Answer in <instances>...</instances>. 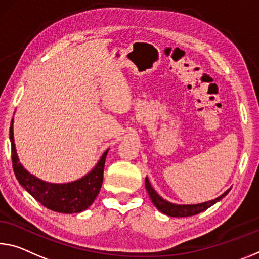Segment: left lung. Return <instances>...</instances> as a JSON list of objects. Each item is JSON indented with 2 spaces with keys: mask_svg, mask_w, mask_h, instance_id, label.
Instances as JSON below:
<instances>
[{
  "mask_svg": "<svg viewBox=\"0 0 259 259\" xmlns=\"http://www.w3.org/2000/svg\"><path fill=\"white\" fill-rule=\"evenodd\" d=\"M145 188L147 190V194H149L152 203L154 204V206L158 208L160 212H162L163 214L169 215V217H191L195 214H198V213L207 210L208 207H211L212 205H214L217 202H219L220 199H223L224 197L228 194L231 189H228L227 191H225L223 195L217 197L215 199L208 200V202H204L200 204H191V205H178L167 202L166 199H163L162 197H160L157 191L152 188L149 179L145 178Z\"/></svg>",
  "mask_w": 259,
  "mask_h": 259,
  "instance_id": "left-lung-1",
  "label": "left lung"
}]
</instances>
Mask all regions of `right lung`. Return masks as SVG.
Wrapping results in <instances>:
<instances>
[{
    "label": "right lung",
    "mask_w": 259,
    "mask_h": 259,
    "mask_svg": "<svg viewBox=\"0 0 259 259\" xmlns=\"http://www.w3.org/2000/svg\"><path fill=\"white\" fill-rule=\"evenodd\" d=\"M14 120L10 125L12 167L18 182L35 200L49 210L60 213H79L88 208L99 194L104 181V168L108 150L102 154L96 167L77 181L56 184L48 183L28 173L19 162L14 142Z\"/></svg>",
    "instance_id": "1"
}]
</instances>
